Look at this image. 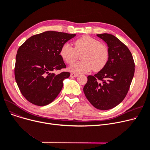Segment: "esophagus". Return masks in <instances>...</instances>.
Returning <instances> with one entry per match:
<instances>
[{
    "mask_svg": "<svg viewBox=\"0 0 150 150\" xmlns=\"http://www.w3.org/2000/svg\"><path fill=\"white\" fill-rule=\"evenodd\" d=\"M78 74H75V73H71L70 74V76L71 77H76V76H78Z\"/></svg>",
    "mask_w": 150,
    "mask_h": 150,
    "instance_id": "1",
    "label": "esophagus"
}]
</instances>
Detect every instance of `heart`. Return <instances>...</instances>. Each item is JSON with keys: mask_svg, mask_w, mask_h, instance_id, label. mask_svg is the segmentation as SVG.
<instances>
[{"mask_svg": "<svg viewBox=\"0 0 150 150\" xmlns=\"http://www.w3.org/2000/svg\"><path fill=\"white\" fill-rule=\"evenodd\" d=\"M81 54L80 62L71 66L70 70L77 74L87 73L92 69L94 72L103 69L109 59L108 47L97 39L89 36H83L74 42V47L64 43L60 49L62 59L67 64H72Z\"/></svg>", "mask_w": 150, "mask_h": 150, "instance_id": "1", "label": "heart"}]
</instances>
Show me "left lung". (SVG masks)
<instances>
[{
	"label": "left lung",
	"instance_id": "8db88e82",
	"mask_svg": "<svg viewBox=\"0 0 150 150\" xmlns=\"http://www.w3.org/2000/svg\"><path fill=\"white\" fill-rule=\"evenodd\" d=\"M97 36L106 42L109 53L105 67L94 75H89L83 88L85 96L96 108L112 109L123 100L134 74L132 55L119 39L108 33Z\"/></svg>",
	"mask_w": 150,
	"mask_h": 150
}]
</instances>
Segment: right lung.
<instances>
[{
  "instance_id": "add662e5",
  "label": "right lung",
  "mask_w": 150,
  "mask_h": 150,
  "mask_svg": "<svg viewBox=\"0 0 150 150\" xmlns=\"http://www.w3.org/2000/svg\"><path fill=\"white\" fill-rule=\"evenodd\" d=\"M75 34L47 31L29 38L18 49L14 67L15 80L27 100L43 106L57 98L63 80L70 74L55 70L66 68L60 55L62 45Z\"/></svg>"
}]
</instances>
